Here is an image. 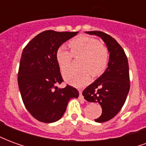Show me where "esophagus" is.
Wrapping results in <instances>:
<instances>
[{"instance_id":"34e87169","label":"esophagus","mask_w":146,"mask_h":146,"mask_svg":"<svg viewBox=\"0 0 146 146\" xmlns=\"http://www.w3.org/2000/svg\"><path fill=\"white\" fill-rule=\"evenodd\" d=\"M79 94H80V95H79L80 99H81V100H84V96L82 95V91H81V90H80V91H79Z\"/></svg>"}]
</instances>
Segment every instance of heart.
<instances>
[{
  "label": "heart",
  "mask_w": 146,
  "mask_h": 146,
  "mask_svg": "<svg viewBox=\"0 0 146 146\" xmlns=\"http://www.w3.org/2000/svg\"><path fill=\"white\" fill-rule=\"evenodd\" d=\"M70 51L61 46L56 51V61L62 71L70 65L73 57H80L78 70H68L63 73L64 80L75 87H82L90 80V74L97 77L104 73L109 64L107 48L97 39L88 36H80L69 43Z\"/></svg>",
  "instance_id": "1"
}]
</instances>
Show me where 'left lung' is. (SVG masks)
<instances>
[{"mask_svg": "<svg viewBox=\"0 0 146 146\" xmlns=\"http://www.w3.org/2000/svg\"><path fill=\"white\" fill-rule=\"evenodd\" d=\"M87 33L100 36L110 52L109 64L105 73L83 92L87 101L101 105L102 113L95 121L103 123L116 116L125 102L130 90L128 62L123 48L113 37L102 31Z\"/></svg>", "mask_w": 146, "mask_h": 146, "instance_id": "left-lung-1", "label": "left lung"}]
</instances>
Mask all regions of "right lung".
<instances>
[{
	"mask_svg": "<svg viewBox=\"0 0 146 146\" xmlns=\"http://www.w3.org/2000/svg\"><path fill=\"white\" fill-rule=\"evenodd\" d=\"M78 32L46 30L24 48L18 73V84L25 107L36 119L53 123L62 116L70 98L79 92L72 86L58 88L63 81L56 61V51Z\"/></svg>",
	"mask_w": 146,
	"mask_h": 146,
	"instance_id": "obj_1",
	"label": "right lung"
}]
</instances>
